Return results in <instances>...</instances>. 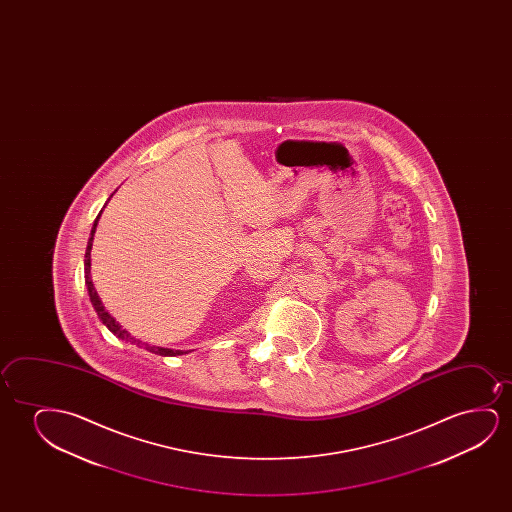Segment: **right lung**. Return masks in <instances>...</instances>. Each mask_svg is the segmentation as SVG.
<instances>
[{
  "label": "right lung",
  "mask_w": 512,
  "mask_h": 512,
  "mask_svg": "<svg viewBox=\"0 0 512 512\" xmlns=\"http://www.w3.org/2000/svg\"><path fill=\"white\" fill-rule=\"evenodd\" d=\"M103 211V210H101ZM101 211H99L98 217L94 220V225H92L91 238H89V243H87V248H85V259H84V271H85V285H87V290H89V297H91L92 308L96 309V313H98L99 320L105 323L108 330L112 332L113 336L119 337V339H124L127 343L136 344V346H143L145 350L152 351L155 355H161V357H176V355H183V353H187V351L182 350H169V348H159V346H150L147 343H141L140 339H136V337L131 336L126 329H122L120 327V323L113 318L108 311H106L105 306H103V302L99 299L98 292H96V288L92 285L91 280V250H92V239H94V232H96V227H98V220L101 217Z\"/></svg>",
  "instance_id": "right-lung-1"
}]
</instances>
